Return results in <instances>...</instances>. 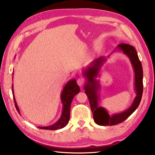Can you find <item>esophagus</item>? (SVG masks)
<instances>
[{
    "instance_id": "esophagus-1",
    "label": "esophagus",
    "mask_w": 155,
    "mask_h": 155,
    "mask_svg": "<svg viewBox=\"0 0 155 155\" xmlns=\"http://www.w3.org/2000/svg\"><path fill=\"white\" fill-rule=\"evenodd\" d=\"M84 79H83V78H78V79L77 80V83H78V85H79L80 87H82L83 85V84H84Z\"/></svg>"
}]
</instances>
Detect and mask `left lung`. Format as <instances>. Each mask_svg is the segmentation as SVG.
<instances>
[{
	"label": "left lung",
	"mask_w": 155,
	"mask_h": 155,
	"mask_svg": "<svg viewBox=\"0 0 155 155\" xmlns=\"http://www.w3.org/2000/svg\"><path fill=\"white\" fill-rule=\"evenodd\" d=\"M122 51L128 58L131 62L134 72V91L136 97L128 109L110 116L104 107L99 105V90L101 89V84L99 80L97 79L101 67L107 61V58L110 57V55L100 56L98 58L94 60L85 68H83L82 74L86 80V83L84 85L85 91L84 93L89 99L91 109L93 113L94 121L99 126H113L124 122L138 108L142 99L143 91V71L137 51L132 45L126 44L117 45L114 50V51Z\"/></svg>",
	"instance_id": "1"
}]
</instances>
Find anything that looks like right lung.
<instances>
[{
  "label": "right lung",
  "instance_id": "obj_1",
  "mask_svg": "<svg viewBox=\"0 0 155 155\" xmlns=\"http://www.w3.org/2000/svg\"><path fill=\"white\" fill-rule=\"evenodd\" d=\"M12 79H13V73L12 76ZM80 87L77 83V81L74 78L69 80L66 84L64 87L62 91L61 95H60V99L62 104V111L61 116L57 121L56 123H54L52 125L48 126H41L38 127L40 129L44 130H55L63 128L66 124H67L70 120V111H71V102L73 99L74 97L79 93ZM12 92H13V99L15 104V107L17 111L20 114L19 108L18 107L17 104L16 102V99L15 97L14 89H13V84L12 83Z\"/></svg>",
  "mask_w": 155,
  "mask_h": 155
}]
</instances>
